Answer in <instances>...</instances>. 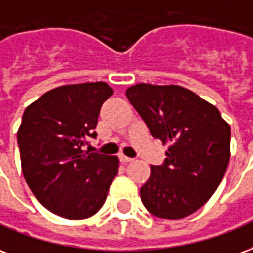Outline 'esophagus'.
Returning a JSON list of instances; mask_svg holds the SVG:
<instances>
[{"label": "esophagus", "instance_id": "obj_1", "mask_svg": "<svg viewBox=\"0 0 253 253\" xmlns=\"http://www.w3.org/2000/svg\"><path fill=\"white\" fill-rule=\"evenodd\" d=\"M119 158H120V160L123 162V163H129V162H132V160H133L132 158H128V156H125L124 154H120Z\"/></svg>", "mask_w": 253, "mask_h": 253}]
</instances>
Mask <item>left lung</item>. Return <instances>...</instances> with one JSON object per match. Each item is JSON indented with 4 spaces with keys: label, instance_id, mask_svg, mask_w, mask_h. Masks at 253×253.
Instances as JSON below:
<instances>
[{
    "label": "left lung",
    "instance_id": "1",
    "mask_svg": "<svg viewBox=\"0 0 253 253\" xmlns=\"http://www.w3.org/2000/svg\"><path fill=\"white\" fill-rule=\"evenodd\" d=\"M126 98L154 137L169 144L162 166H151L140 197L151 214L179 220L214 194L230 158V126L218 109L176 84H137Z\"/></svg>",
    "mask_w": 253,
    "mask_h": 253
}]
</instances>
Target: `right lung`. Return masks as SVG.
<instances>
[{
    "label": "right lung",
    "instance_id": "1",
    "mask_svg": "<svg viewBox=\"0 0 253 253\" xmlns=\"http://www.w3.org/2000/svg\"><path fill=\"white\" fill-rule=\"evenodd\" d=\"M113 94L105 82L59 86L29 105L17 130L24 178L40 204L68 220L98 211L119 158L84 151L95 137L101 106Z\"/></svg>",
    "mask_w": 253,
    "mask_h": 253
}]
</instances>
